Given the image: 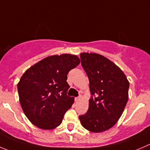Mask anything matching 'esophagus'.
<instances>
[{
	"mask_svg": "<svg viewBox=\"0 0 150 150\" xmlns=\"http://www.w3.org/2000/svg\"><path fill=\"white\" fill-rule=\"evenodd\" d=\"M79 100H80V97H75V102H78Z\"/></svg>",
	"mask_w": 150,
	"mask_h": 150,
	"instance_id": "esophagus-1",
	"label": "esophagus"
}]
</instances>
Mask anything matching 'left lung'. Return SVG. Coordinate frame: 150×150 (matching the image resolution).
I'll list each match as a JSON object with an SVG mask.
<instances>
[{
    "label": "left lung",
    "instance_id": "1",
    "mask_svg": "<svg viewBox=\"0 0 150 150\" xmlns=\"http://www.w3.org/2000/svg\"><path fill=\"white\" fill-rule=\"evenodd\" d=\"M81 65L89 81L91 98L86 114L79 116L84 128L105 131L117 123L128 100V81L111 61L97 53L81 54Z\"/></svg>",
    "mask_w": 150,
    "mask_h": 150
}]
</instances>
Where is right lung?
I'll use <instances>...</instances> for the list:
<instances>
[{
	"instance_id": "add662e5",
	"label": "right lung",
	"mask_w": 150,
	"mask_h": 150,
	"mask_svg": "<svg viewBox=\"0 0 150 150\" xmlns=\"http://www.w3.org/2000/svg\"><path fill=\"white\" fill-rule=\"evenodd\" d=\"M80 62L74 55L51 56L23 74L17 90L23 112L32 124L44 130L60 125L74 102L67 95V74Z\"/></svg>"
}]
</instances>
